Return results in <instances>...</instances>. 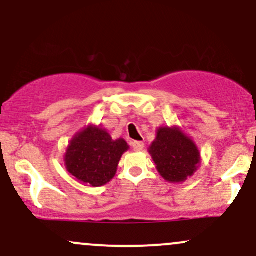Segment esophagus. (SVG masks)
<instances>
[{"label":"esophagus","mask_w":256,"mask_h":256,"mask_svg":"<svg viewBox=\"0 0 256 256\" xmlns=\"http://www.w3.org/2000/svg\"><path fill=\"white\" fill-rule=\"evenodd\" d=\"M131 146H132L134 150L140 152V150H143V147H144V143L140 142V141H134V142H131Z\"/></svg>","instance_id":"esophagus-1"}]
</instances>
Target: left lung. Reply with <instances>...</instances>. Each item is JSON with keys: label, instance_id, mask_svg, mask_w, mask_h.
Here are the masks:
<instances>
[{"label": "left lung", "instance_id": "obj_1", "mask_svg": "<svg viewBox=\"0 0 256 256\" xmlns=\"http://www.w3.org/2000/svg\"><path fill=\"white\" fill-rule=\"evenodd\" d=\"M148 150L162 178L172 184L186 181L200 162V153L196 143L176 126L159 128L156 141Z\"/></svg>", "mask_w": 256, "mask_h": 256}]
</instances>
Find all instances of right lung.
<instances>
[{"label": "right lung", "instance_id": "right-lung-1", "mask_svg": "<svg viewBox=\"0 0 256 256\" xmlns=\"http://www.w3.org/2000/svg\"><path fill=\"white\" fill-rule=\"evenodd\" d=\"M128 150L125 140H113L100 126L88 125L72 137L64 162L78 181L100 187L114 178L122 156Z\"/></svg>", "mask_w": 256, "mask_h": 256}]
</instances>
